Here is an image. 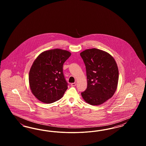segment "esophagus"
Here are the masks:
<instances>
[{"mask_svg": "<svg viewBox=\"0 0 146 146\" xmlns=\"http://www.w3.org/2000/svg\"><path fill=\"white\" fill-rule=\"evenodd\" d=\"M72 86H76V83H73L71 84V85H70Z\"/></svg>", "mask_w": 146, "mask_h": 146, "instance_id": "1", "label": "esophagus"}]
</instances>
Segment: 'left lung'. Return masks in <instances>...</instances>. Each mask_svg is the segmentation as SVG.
<instances>
[{"instance_id":"left-lung-1","label":"left lung","mask_w":146,"mask_h":146,"mask_svg":"<svg viewBox=\"0 0 146 146\" xmlns=\"http://www.w3.org/2000/svg\"><path fill=\"white\" fill-rule=\"evenodd\" d=\"M80 55L85 63L88 86L82 92L84 100L94 106L111 98L117 90L119 79L118 66L109 53L100 50L86 49Z\"/></svg>"}]
</instances>
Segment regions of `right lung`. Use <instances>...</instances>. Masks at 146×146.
<instances>
[{"label":"right lung","instance_id":"1","mask_svg":"<svg viewBox=\"0 0 146 146\" xmlns=\"http://www.w3.org/2000/svg\"><path fill=\"white\" fill-rule=\"evenodd\" d=\"M70 55L68 51L54 49L45 51L36 58L29 72V84L38 100L51 104L63 97L68 88L63 65Z\"/></svg>","mask_w":146,"mask_h":146}]
</instances>
